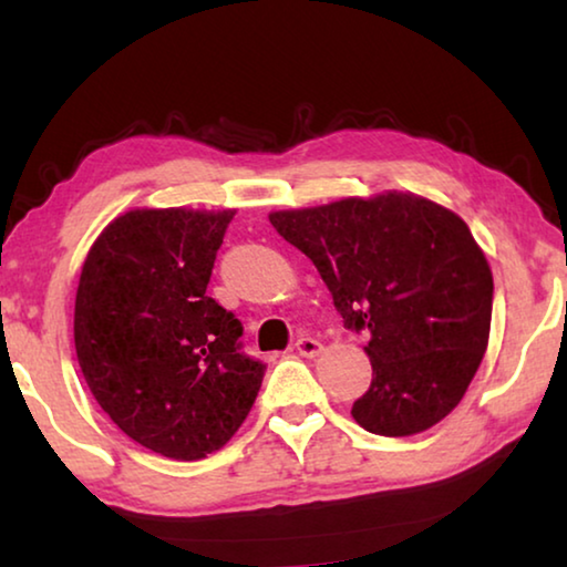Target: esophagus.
Segmentation results:
<instances>
[{
	"mask_svg": "<svg viewBox=\"0 0 567 567\" xmlns=\"http://www.w3.org/2000/svg\"><path fill=\"white\" fill-rule=\"evenodd\" d=\"M295 350L302 354V358H318L322 352V342L315 340V338H300L295 342Z\"/></svg>",
	"mask_w": 567,
	"mask_h": 567,
	"instance_id": "esophagus-1",
	"label": "esophagus"
}]
</instances>
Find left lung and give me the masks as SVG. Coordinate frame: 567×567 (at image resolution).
<instances>
[{"label":"left lung","instance_id":"obj_1","mask_svg":"<svg viewBox=\"0 0 567 567\" xmlns=\"http://www.w3.org/2000/svg\"><path fill=\"white\" fill-rule=\"evenodd\" d=\"M270 223L318 267L344 328L370 334L358 425L405 437L450 415L483 362L493 318L491 265L463 219L392 189L280 209Z\"/></svg>","mask_w":567,"mask_h":567}]
</instances>
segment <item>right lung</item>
<instances>
[{
	"label": "right lung",
	"mask_w": 567,
	"mask_h": 567,
	"mask_svg": "<svg viewBox=\"0 0 567 567\" xmlns=\"http://www.w3.org/2000/svg\"><path fill=\"white\" fill-rule=\"evenodd\" d=\"M235 209H130L82 265L74 348L94 400L134 443L203 460L243 425L265 364L243 322L207 297Z\"/></svg>",
	"instance_id": "1"
}]
</instances>
